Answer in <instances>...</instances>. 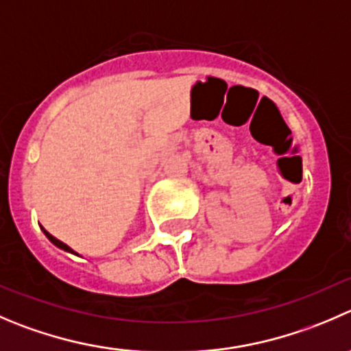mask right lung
Listing matches in <instances>:
<instances>
[{
  "label": "right lung",
  "instance_id": "1",
  "mask_svg": "<svg viewBox=\"0 0 351 351\" xmlns=\"http://www.w3.org/2000/svg\"><path fill=\"white\" fill-rule=\"evenodd\" d=\"M43 231H44V234H46V237H47V240H49L51 243H54V245H56L58 248H61V250H64V252H70V254H75V255H78L77 252H73V250H71V248L68 247L66 243H63V241H60V240H58V238H54L53 234H51V233H47V231L44 230V228H43Z\"/></svg>",
  "mask_w": 351,
  "mask_h": 351
}]
</instances>
